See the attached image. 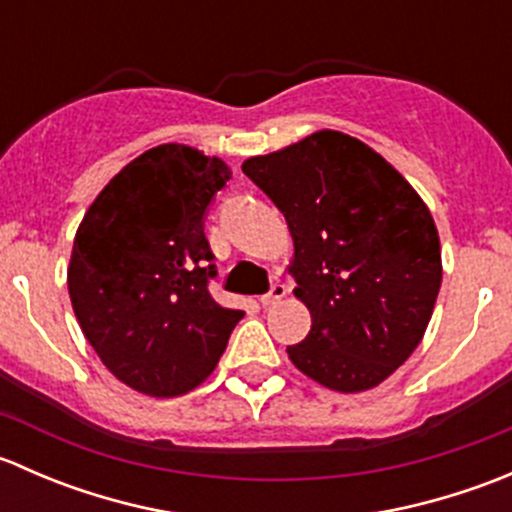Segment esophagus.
<instances>
[{"label": "esophagus", "instance_id": "obj_1", "mask_svg": "<svg viewBox=\"0 0 512 512\" xmlns=\"http://www.w3.org/2000/svg\"><path fill=\"white\" fill-rule=\"evenodd\" d=\"M287 292H289L287 285H282V282H275L270 292L262 294V297H260L262 307H272V304H277V302H280V299H285Z\"/></svg>", "mask_w": 512, "mask_h": 512}]
</instances>
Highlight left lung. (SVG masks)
Listing matches in <instances>:
<instances>
[{"mask_svg": "<svg viewBox=\"0 0 512 512\" xmlns=\"http://www.w3.org/2000/svg\"><path fill=\"white\" fill-rule=\"evenodd\" d=\"M294 240V294L312 329L287 347L302 374L344 394L379 386L423 339L441 245L418 193L366 143L319 131L242 163Z\"/></svg>", "mask_w": 512, "mask_h": 512, "instance_id": "8db88e82", "label": "left lung"}]
</instances>
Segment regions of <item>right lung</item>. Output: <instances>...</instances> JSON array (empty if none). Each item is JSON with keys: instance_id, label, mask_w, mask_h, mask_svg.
Wrapping results in <instances>:
<instances>
[{"instance_id": "right-lung-1", "label": "right lung", "mask_w": 512, "mask_h": 512, "mask_svg": "<svg viewBox=\"0 0 512 512\" xmlns=\"http://www.w3.org/2000/svg\"><path fill=\"white\" fill-rule=\"evenodd\" d=\"M230 175L195 148H151L101 190L76 232L69 294L81 332L141 394L195 389L245 317L208 289L218 270L205 215Z\"/></svg>"}]
</instances>
